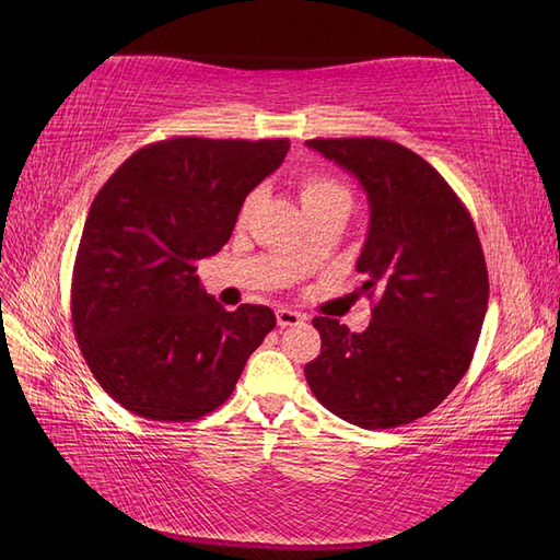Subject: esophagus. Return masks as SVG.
I'll return each mask as SVG.
<instances>
[{"label":"esophagus","mask_w":560,"mask_h":560,"mask_svg":"<svg viewBox=\"0 0 560 560\" xmlns=\"http://www.w3.org/2000/svg\"><path fill=\"white\" fill-rule=\"evenodd\" d=\"M276 319H278V325L284 329V327H296V325H301L303 317L301 313H296V311H290V308H278L276 311Z\"/></svg>","instance_id":"esophagus-1"}]
</instances>
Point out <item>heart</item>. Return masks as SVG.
<instances>
[{
	"mask_svg": "<svg viewBox=\"0 0 560 560\" xmlns=\"http://www.w3.org/2000/svg\"><path fill=\"white\" fill-rule=\"evenodd\" d=\"M296 194H299V200H301L303 210H306V214H313L322 208H334V206H343L350 210V202H352L350 191L341 182L329 177V175H319V173L299 179ZM249 202H252V198L245 202L243 214L247 212Z\"/></svg>",
	"mask_w": 560,
	"mask_h": 560,
	"instance_id": "heart-1",
	"label": "heart"
}]
</instances>
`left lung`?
<instances>
[{
	"label": "left lung",
	"instance_id": "obj_1",
	"mask_svg": "<svg viewBox=\"0 0 560 560\" xmlns=\"http://www.w3.org/2000/svg\"><path fill=\"white\" fill-rule=\"evenodd\" d=\"M360 179L369 233L362 294L378 296L362 334L315 317L322 352L306 381L322 406L364 430L430 413L460 383L488 308V270L463 200L434 167L381 138L308 140Z\"/></svg>",
	"mask_w": 560,
	"mask_h": 560
}]
</instances>
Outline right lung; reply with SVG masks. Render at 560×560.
I'll use <instances>...</instances> for the list:
<instances>
[{"label": "right lung", "instance_id": "obj_1", "mask_svg": "<svg viewBox=\"0 0 560 560\" xmlns=\"http://www.w3.org/2000/svg\"><path fill=\"white\" fill-rule=\"evenodd\" d=\"M287 149L284 138H171L135 151L97 191L74 261L72 322L95 381L130 413H212L276 327L266 306H219L196 270L229 243L247 194Z\"/></svg>", "mask_w": 560, "mask_h": 560}]
</instances>
